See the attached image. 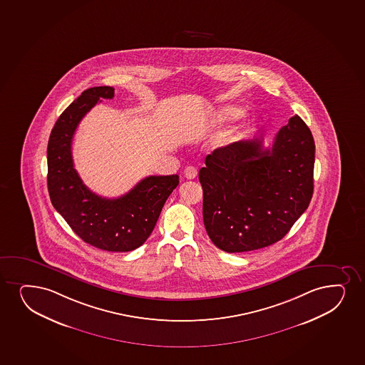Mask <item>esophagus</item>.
Listing matches in <instances>:
<instances>
[{
	"label": "esophagus",
	"instance_id": "esophagus-1",
	"mask_svg": "<svg viewBox=\"0 0 365 365\" xmlns=\"http://www.w3.org/2000/svg\"><path fill=\"white\" fill-rule=\"evenodd\" d=\"M197 175V168H194V166H188V168H185V177L187 180H194Z\"/></svg>",
	"mask_w": 365,
	"mask_h": 365
}]
</instances>
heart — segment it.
Here are the masks:
<instances>
[{
	"label": "heart",
	"instance_id": "obj_1",
	"mask_svg": "<svg viewBox=\"0 0 365 365\" xmlns=\"http://www.w3.org/2000/svg\"><path fill=\"white\" fill-rule=\"evenodd\" d=\"M243 115H245V108L236 106V105H227V106H221L215 113V117H216L217 122L223 123V122H233V120L240 118ZM253 127L254 120H252V118L245 120V123L242 125L243 130H249Z\"/></svg>",
	"mask_w": 365,
	"mask_h": 365
}]
</instances>
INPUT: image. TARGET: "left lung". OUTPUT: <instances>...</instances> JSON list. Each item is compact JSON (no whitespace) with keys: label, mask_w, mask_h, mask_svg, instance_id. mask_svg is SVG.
Returning <instances> with one entry per match:
<instances>
[{"label":"left lung","mask_w":365,"mask_h":365,"mask_svg":"<svg viewBox=\"0 0 365 365\" xmlns=\"http://www.w3.org/2000/svg\"><path fill=\"white\" fill-rule=\"evenodd\" d=\"M262 142L254 138L215 149L199 171L206 232L223 252L282 240L313 197L315 144L304 120L291 117L271 148Z\"/></svg>","instance_id":"8db88e82"}]
</instances>
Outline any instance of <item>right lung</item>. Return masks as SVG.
<instances>
[{
	"instance_id": "add662e5",
	"label": "right lung",
	"mask_w": 365,
	"mask_h": 365,
	"mask_svg": "<svg viewBox=\"0 0 365 365\" xmlns=\"http://www.w3.org/2000/svg\"><path fill=\"white\" fill-rule=\"evenodd\" d=\"M113 96L111 86L89 88L58 117L48 138V188L53 207L86 243L108 252H130L150 236L180 177H146L115 199L100 197L83 183L72 158L76 129L100 99Z\"/></svg>"
}]
</instances>
